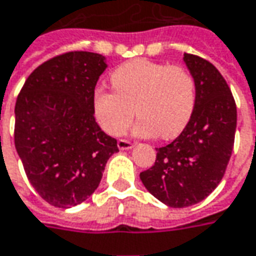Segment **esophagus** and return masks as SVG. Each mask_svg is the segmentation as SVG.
<instances>
[{
    "label": "esophagus",
    "instance_id": "34e87169",
    "mask_svg": "<svg viewBox=\"0 0 256 256\" xmlns=\"http://www.w3.org/2000/svg\"><path fill=\"white\" fill-rule=\"evenodd\" d=\"M118 147H119V150H130V148H133V142H130L128 140H123V138H120V140L118 142Z\"/></svg>",
    "mask_w": 256,
    "mask_h": 256
}]
</instances>
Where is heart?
Instances as JSON below:
<instances>
[{"instance_id":"heart-1","label":"heart","mask_w":256,"mask_h":256,"mask_svg":"<svg viewBox=\"0 0 256 256\" xmlns=\"http://www.w3.org/2000/svg\"><path fill=\"white\" fill-rule=\"evenodd\" d=\"M114 91L99 86L92 95L94 114L108 134H123L134 118L136 134L172 138L186 128L196 106L194 74L182 66L136 58L110 74Z\"/></svg>"}]
</instances>
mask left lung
<instances>
[{"mask_svg":"<svg viewBox=\"0 0 256 256\" xmlns=\"http://www.w3.org/2000/svg\"><path fill=\"white\" fill-rule=\"evenodd\" d=\"M198 86L194 112L182 133L157 148L156 162L140 174L142 185L170 208L206 199L223 179L237 128L236 100L220 71L208 60L184 54Z\"/></svg>","mask_w":256,"mask_h":256,"instance_id":"obj_1","label":"left lung"}]
</instances>
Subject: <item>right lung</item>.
<instances>
[{"label":"right lung","mask_w":256,"mask_h":256,"mask_svg":"<svg viewBox=\"0 0 256 256\" xmlns=\"http://www.w3.org/2000/svg\"><path fill=\"white\" fill-rule=\"evenodd\" d=\"M106 67L102 54L68 52L40 64L19 92L15 148L30 185L54 208L86 200L119 151L94 118L92 95Z\"/></svg>","instance_id":"add662e5"}]
</instances>
